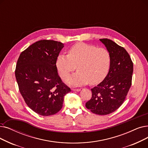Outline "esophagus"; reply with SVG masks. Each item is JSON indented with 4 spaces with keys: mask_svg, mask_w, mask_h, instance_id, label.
<instances>
[{
    "mask_svg": "<svg viewBox=\"0 0 148 148\" xmlns=\"http://www.w3.org/2000/svg\"><path fill=\"white\" fill-rule=\"evenodd\" d=\"M73 91H80L81 89L80 88H73L72 89Z\"/></svg>",
    "mask_w": 148,
    "mask_h": 148,
    "instance_id": "1",
    "label": "esophagus"
}]
</instances>
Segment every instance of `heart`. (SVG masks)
<instances>
[{"label": "heart", "mask_w": 148, "mask_h": 148, "mask_svg": "<svg viewBox=\"0 0 148 148\" xmlns=\"http://www.w3.org/2000/svg\"><path fill=\"white\" fill-rule=\"evenodd\" d=\"M111 63V54L104 48L93 45L77 43L68 50V55L59 54L56 57V67L60 77L65 80L76 69L78 71L68 79L69 84L95 85L106 77Z\"/></svg>", "instance_id": "heart-1"}]
</instances>
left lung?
<instances>
[{
    "label": "left lung",
    "mask_w": 148,
    "mask_h": 148,
    "mask_svg": "<svg viewBox=\"0 0 148 148\" xmlns=\"http://www.w3.org/2000/svg\"><path fill=\"white\" fill-rule=\"evenodd\" d=\"M100 40L111 54V63L106 77L91 89L92 97L86 107L99 115L111 114L123 104L132 85L133 62L126 50L108 38Z\"/></svg>",
    "instance_id": "1"
}]
</instances>
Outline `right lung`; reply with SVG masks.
<instances>
[{"label":"right lung","instance_id":"right-lung-1","mask_svg":"<svg viewBox=\"0 0 148 148\" xmlns=\"http://www.w3.org/2000/svg\"><path fill=\"white\" fill-rule=\"evenodd\" d=\"M64 47L62 42L40 40L21 53L15 75L18 89L29 108L49 116L58 112L71 89L61 80L56 67V57Z\"/></svg>","mask_w":148,"mask_h":148}]
</instances>
